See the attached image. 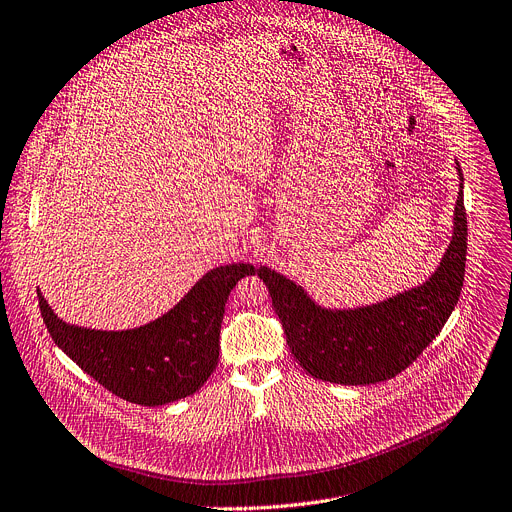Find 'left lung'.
Wrapping results in <instances>:
<instances>
[{
    "label": "left lung",
    "mask_w": 512,
    "mask_h": 512,
    "mask_svg": "<svg viewBox=\"0 0 512 512\" xmlns=\"http://www.w3.org/2000/svg\"><path fill=\"white\" fill-rule=\"evenodd\" d=\"M457 173L463 181L459 163ZM466 253L468 218L459 183L451 243L423 286L371 306L331 310L314 304L302 286L269 267H259V277L306 374L343 386H369L398 376L441 333L459 300Z\"/></svg>",
    "instance_id": "obj_1"
}]
</instances>
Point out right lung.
Masks as SVG:
<instances>
[{
    "instance_id": "add662e5",
    "label": "right lung",
    "mask_w": 512,
    "mask_h": 512,
    "mask_svg": "<svg viewBox=\"0 0 512 512\" xmlns=\"http://www.w3.org/2000/svg\"><path fill=\"white\" fill-rule=\"evenodd\" d=\"M255 271L249 263L210 269L167 314L130 331L67 324L40 292L38 306L53 341L87 376L126 402L159 406L194 394L210 378L228 294Z\"/></svg>"
}]
</instances>
